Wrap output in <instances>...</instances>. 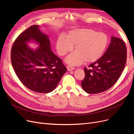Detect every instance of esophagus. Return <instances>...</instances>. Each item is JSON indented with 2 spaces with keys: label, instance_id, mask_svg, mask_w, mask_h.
<instances>
[{
  "label": "esophagus",
  "instance_id": "34e87169",
  "mask_svg": "<svg viewBox=\"0 0 134 134\" xmlns=\"http://www.w3.org/2000/svg\"><path fill=\"white\" fill-rule=\"evenodd\" d=\"M67 69H68V71H71V70H74L75 68H74V67L72 66L71 65H69V66H67Z\"/></svg>",
  "mask_w": 134,
  "mask_h": 134
}]
</instances>
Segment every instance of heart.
Segmentation results:
<instances>
[{
	"label": "heart",
	"instance_id": "obj_1",
	"mask_svg": "<svg viewBox=\"0 0 134 134\" xmlns=\"http://www.w3.org/2000/svg\"><path fill=\"white\" fill-rule=\"evenodd\" d=\"M108 43L106 34L88 29L77 28L69 32L66 37L60 36L56 42V50L60 56H64L72 50L74 52L66 58L70 65H78L84 62L92 63L98 60L106 50Z\"/></svg>",
	"mask_w": 134,
	"mask_h": 134
}]
</instances>
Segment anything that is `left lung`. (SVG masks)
Here are the masks:
<instances>
[{
    "label": "left lung",
    "instance_id": "1",
    "mask_svg": "<svg viewBox=\"0 0 134 134\" xmlns=\"http://www.w3.org/2000/svg\"><path fill=\"white\" fill-rule=\"evenodd\" d=\"M127 50L122 40L113 36L107 50L87 69L81 82L83 90L89 94L106 91L114 85L122 73L126 62Z\"/></svg>",
    "mask_w": 134,
    "mask_h": 134
}]
</instances>
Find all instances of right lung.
Listing matches in <instances>:
<instances>
[{"mask_svg": "<svg viewBox=\"0 0 134 134\" xmlns=\"http://www.w3.org/2000/svg\"><path fill=\"white\" fill-rule=\"evenodd\" d=\"M31 26L16 38L11 50V62L19 79L29 90L47 93L53 91L67 69L62 60L51 50L48 36ZM34 42L39 45L32 49L27 45Z\"/></svg>", "mask_w": 134, "mask_h": 134, "instance_id": "1", "label": "right lung"}]
</instances>
